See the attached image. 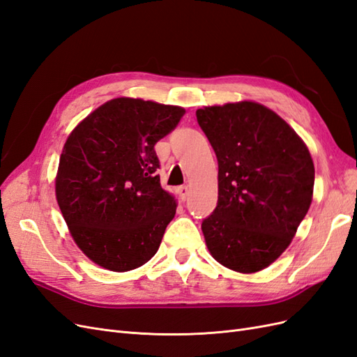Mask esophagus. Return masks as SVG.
<instances>
[{
  "label": "esophagus",
  "mask_w": 357,
  "mask_h": 357,
  "mask_svg": "<svg viewBox=\"0 0 357 357\" xmlns=\"http://www.w3.org/2000/svg\"><path fill=\"white\" fill-rule=\"evenodd\" d=\"M177 192H178V195H180V199L181 201H186V198L189 197V186H180L177 189Z\"/></svg>",
  "instance_id": "obj_1"
}]
</instances>
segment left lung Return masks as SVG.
Here are the masks:
<instances>
[{"instance_id": "left-lung-1", "label": "left lung", "mask_w": 357, "mask_h": 357, "mask_svg": "<svg viewBox=\"0 0 357 357\" xmlns=\"http://www.w3.org/2000/svg\"><path fill=\"white\" fill-rule=\"evenodd\" d=\"M197 119L219 164L218 205L201 225L205 244L226 268L261 271L289 247L311 205L308 147L253 101L204 107Z\"/></svg>"}]
</instances>
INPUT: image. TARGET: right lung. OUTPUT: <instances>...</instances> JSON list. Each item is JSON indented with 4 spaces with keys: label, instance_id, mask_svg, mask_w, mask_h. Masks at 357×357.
<instances>
[{
    "label": "right lung",
    "instance_id": "right-lung-1",
    "mask_svg": "<svg viewBox=\"0 0 357 357\" xmlns=\"http://www.w3.org/2000/svg\"><path fill=\"white\" fill-rule=\"evenodd\" d=\"M183 114L177 105L114 98L67 138L56 199L73 240L96 265L125 273L158 252L177 204L160 186L155 144Z\"/></svg>",
    "mask_w": 357,
    "mask_h": 357
}]
</instances>
